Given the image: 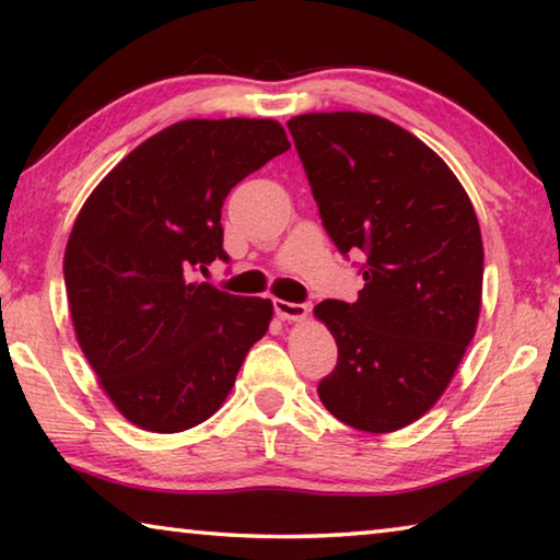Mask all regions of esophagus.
I'll return each mask as SVG.
<instances>
[{
	"label": "esophagus",
	"mask_w": 560,
	"mask_h": 560,
	"mask_svg": "<svg viewBox=\"0 0 560 560\" xmlns=\"http://www.w3.org/2000/svg\"><path fill=\"white\" fill-rule=\"evenodd\" d=\"M273 311L281 320H303L308 316V306L306 303H291L283 299H273Z\"/></svg>",
	"instance_id": "esophagus-1"
}]
</instances>
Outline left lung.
Returning <instances> with one entry per match:
<instances>
[{"instance_id":"obj_1","label":"left lung","mask_w":560,"mask_h":560,"mask_svg":"<svg viewBox=\"0 0 560 560\" xmlns=\"http://www.w3.org/2000/svg\"><path fill=\"white\" fill-rule=\"evenodd\" d=\"M287 126L330 240L368 257L355 303L314 308L338 346L318 397L348 428L402 430L447 390L477 330V214L447 163L390 120L336 110Z\"/></svg>"}]
</instances>
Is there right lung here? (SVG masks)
<instances>
[{
  "mask_svg": "<svg viewBox=\"0 0 560 560\" xmlns=\"http://www.w3.org/2000/svg\"><path fill=\"white\" fill-rule=\"evenodd\" d=\"M291 148L271 118L179 120L155 132L83 202L63 254L75 340L118 412L173 434L220 410L269 299L192 281L222 249L230 189Z\"/></svg>",
  "mask_w": 560,
  "mask_h": 560,
  "instance_id": "add662e5",
  "label": "right lung"
}]
</instances>
